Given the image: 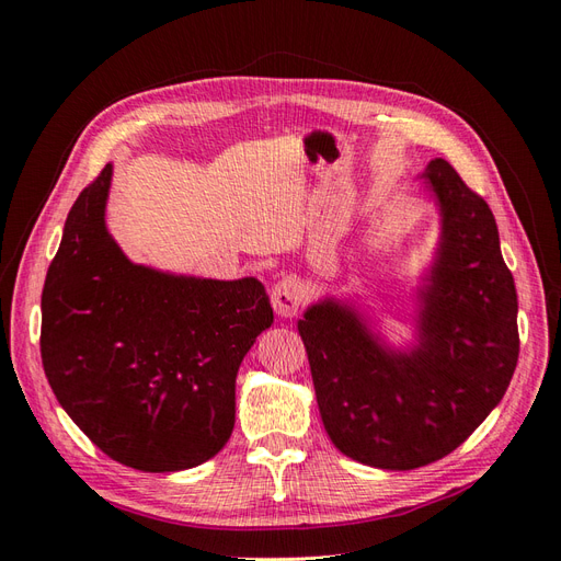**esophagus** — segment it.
Segmentation results:
<instances>
[{
  "label": "esophagus",
  "instance_id": "34e87169",
  "mask_svg": "<svg viewBox=\"0 0 561 561\" xmlns=\"http://www.w3.org/2000/svg\"><path fill=\"white\" fill-rule=\"evenodd\" d=\"M271 304L280 318H293L304 307V287L297 276L280 278L271 290Z\"/></svg>",
  "mask_w": 561,
  "mask_h": 561
}]
</instances>
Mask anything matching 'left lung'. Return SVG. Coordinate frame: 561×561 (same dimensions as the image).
Masks as SVG:
<instances>
[{
    "label": "left lung",
    "mask_w": 561,
    "mask_h": 561,
    "mask_svg": "<svg viewBox=\"0 0 561 561\" xmlns=\"http://www.w3.org/2000/svg\"><path fill=\"white\" fill-rule=\"evenodd\" d=\"M439 243L416 290V339L386 344L351 301L322 297L297 322L334 447L381 470L451 454L501 402L519 355L517 290L486 201L445 159L419 175Z\"/></svg>",
    "instance_id": "obj_1"
}]
</instances>
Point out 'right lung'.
<instances>
[{"label":"right lung","instance_id":"1","mask_svg":"<svg viewBox=\"0 0 561 561\" xmlns=\"http://www.w3.org/2000/svg\"><path fill=\"white\" fill-rule=\"evenodd\" d=\"M107 163L67 215L42 293V363L62 410L142 472L206 463L236 421V375L274 322L257 278L133 264L105 225Z\"/></svg>","mask_w":561,"mask_h":561}]
</instances>
